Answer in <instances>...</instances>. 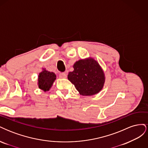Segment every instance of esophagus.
<instances>
[{"label": "esophagus", "instance_id": "1", "mask_svg": "<svg viewBox=\"0 0 148 148\" xmlns=\"http://www.w3.org/2000/svg\"><path fill=\"white\" fill-rule=\"evenodd\" d=\"M66 77V75L65 73H60L59 74V78H65Z\"/></svg>", "mask_w": 148, "mask_h": 148}]
</instances>
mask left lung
I'll return each mask as SVG.
<instances>
[{
    "label": "left lung",
    "instance_id": "left-lung-1",
    "mask_svg": "<svg viewBox=\"0 0 148 148\" xmlns=\"http://www.w3.org/2000/svg\"><path fill=\"white\" fill-rule=\"evenodd\" d=\"M74 70L68 79L83 96H92L99 92L104 85V74L97 62L93 59L79 60L73 65Z\"/></svg>",
    "mask_w": 148,
    "mask_h": 148
}]
</instances>
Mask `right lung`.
<instances>
[{"label":"right lung","mask_w":148,"mask_h":148,"mask_svg":"<svg viewBox=\"0 0 148 148\" xmlns=\"http://www.w3.org/2000/svg\"><path fill=\"white\" fill-rule=\"evenodd\" d=\"M56 79V75L54 73L44 70L39 75L38 86L40 89L44 91L49 90L52 86L53 82Z\"/></svg>","instance_id":"1"}]
</instances>
